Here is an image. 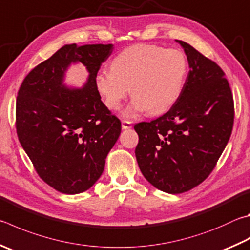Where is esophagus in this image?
Instances as JSON below:
<instances>
[{
	"label": "esophagus",
	"mask_w": 250,
	"mask_h": 250,
	"mask_svg": "<svg viewBox=\"0 0 250 250\" xmlns=\"http://www.w3.org/2000/svg\"><path fill=\"white\" fill-rule=\"evenodd\" d=\"M121 126H122V129L126 130V129H131V128H132V125H131V122L126 121V120H124V121L121 122Z\"/></svg>",
	"instance_id": "1"
}]
</instances>
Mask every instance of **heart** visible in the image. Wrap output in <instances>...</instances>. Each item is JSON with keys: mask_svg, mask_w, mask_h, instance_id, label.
I'll return each instance as SVG.
<instances>
[{"mask_svg": "<svg viewBox=\"0 0 250 250\" xmlns=\"http://www.w3.org/2000/svg\"><path fill=\"white\" fill-rule=\"evenodd\" d=\"M110 69L97 74L96 88L112 110L120 109L130 88L133 98L124 117L133 119L146 110L149 115H160L178 101L187 78L188 62L180 50L140 43L118 53Z\"/></svg>", "mask_w": 250, "mask_h": 250, "instance_id": "1", "label": "heart"}]
</instances>
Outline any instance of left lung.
<instances>
[{
  "label": "left lung",
  "mask_w": 250,
  "mask_h": 250,
  "mask_svg": "<svg viewBox=\"0 0 250 250\" xmlns=\"http://www.w3.org/2000/svg\"><path fill=\"white\" fill-rule=\"evenodd\" d=\"M189 73L165 115L134 125L140 170L149 184L177 194L197 187L214 168L234 124V102L224 72L187 42Z\"/></svg>",
  "instance_id": "left-lung-1"
}]
</instances>
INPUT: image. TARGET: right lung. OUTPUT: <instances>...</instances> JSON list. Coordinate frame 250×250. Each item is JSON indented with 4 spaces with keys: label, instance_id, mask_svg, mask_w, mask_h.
<instances>
[{
    "label": "right lung",
    "instance_id": "right-lung-1",
    "mask_svg": "<svg viewBox=\"0 0 250 250\" xmlns=\"http://www.w3.org/2000/svg\"><path fill=\"white\" fill-rule=\"evenodd\" d=\"M110 44H64L31 70L16 99V131L44 183L65 194L88 190L102 176L121 132L96 88L97 72ZM82 62L89 78L82 88L64 84L71 64Z\"/></svg>",
    "mask_w": 250,
    "mask_h": 250
}]
</instances>
